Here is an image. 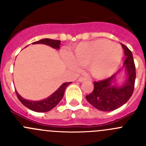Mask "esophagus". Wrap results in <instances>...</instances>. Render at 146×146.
<instances>
[{"label": "esophagus", "instance_id": "esophagus-1", "mask_svg": "<svg viewBox=\"0 0 146 146\" xmlns=\"http://www.w3.org/2000/svg\"><path fill=\"white\" fill-rule=\"evenodd\" d=\"M87 80V77H80V78L78 79V81L80 82H83L86 81V80Z\"/></svg>", "mask_w": 146, "mask_h": 146}]
</instances>
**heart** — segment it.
<instances>
[{
  "mask_svg": "<svg viewBox=\"0 0 146 146\" xmlns=\"http://www.w3.org/2000/svg\"><path fill=\"white\" fill-rule=\"evenodd\" d=\"M123 58L121 46L106 39H98L79 44L70 55L71 66L87 67L93 77L104 78L111 75Z\"/></svg>",
  "mask_w": 146,
  "mask_h": 146,
  "instance_id": "heart-1",
  "label": "heart"
}]
</instances>
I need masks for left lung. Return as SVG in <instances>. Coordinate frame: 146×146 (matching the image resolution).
Wrapping results in <instances>:
<instances>
[{"label": "left lung", "instance_id": "obj_1", "mask_svg": "<svg viewBox=\"0 0 146 146\" xmlns=\"http://www.w3.org/2000/svg\"><path fill=\"white\" fill-rule=\"evenodd\" d=\"M125 56L123 66L127 74V79L122 87L112 85L116 74L105 80L94 82V90L90 95H86L89 103L101 111H112L123 106L128 101L134 90L136 77L135 66L131 51L121 44Z\"/></svg>", "mask_w": 146, "mask_h": 146}]
</instances>
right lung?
I'll return each mask as SVG.
<instances>
[{
	"label": "right lung",
	"mask_w": 146,
	"mask_h": 146,
	"mask_svg": "<svg viewBox=\"0 0 146 146\" xmlns=\"http://www.w3.org/2000/svg\"><path fill=\"white\" fill-rule=\"evenodd\" d=\"M32 44H46V45L50 46L53 47V48H59L61 44V41L59 40H54V39H50V38H44L40 41H35V42L32 43ZM72 82H65L55 92L54 94L48 97V98L45 100H43L41 101H30V100H26L23 99V98L20 96L18 94L17 92L16 91V95L17 98H19V100L21 101L22 104L26 107L29 109L33 111H35L37 112H48V111L51 110V109H53L54 107L59 104L61 100L62 99L64 94V90L66 87L71 84Z\"/></svg>",
	"instance_id": "right-lung-1"
}]
</instances>
